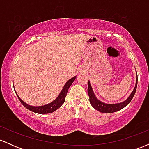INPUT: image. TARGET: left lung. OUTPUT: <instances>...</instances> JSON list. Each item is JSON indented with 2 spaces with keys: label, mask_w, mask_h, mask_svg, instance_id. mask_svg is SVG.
Segmentation results:
<instances>
[{
  "label": "left lung",
  "mask_w": 149,
  "mask_h": 149,
  "mask_svg": "<svg viewBox=\"0 0 149 149\" xmlns=\"http://www.w3.org/2000/svg\"><path fill=\"white\" fill-rule=\"evenodd\" d=\"M136 86H137V73H136V84H135L134 88L133 89L132 92H131L130 95L127 97V100L123 101V102H120L117 104H107L104 102H102L100 100L97 98L95 96V93H94L93 90L90 84V82L88 81V96L90 97V102L92 107L95 109L96 110L99 111L100 112L104 113H114L118 111L121 110L127 105L131 100H132L133 97H134L135 92L136 90Z\"/></svg>",
  "instance_id": "8db88e82"
}]
</instances>
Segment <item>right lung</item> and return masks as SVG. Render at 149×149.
<instances>
[{"label": "right lung", "mask_w": 149, "mask_h": 149, "mask_svg": "<svg viewBox=\"0 0 149 149\" xmlns=\"http://www.w3.org/2000/svg\"><path fill=\"white\" fill-rule=\"evenodd\" d=\"M76 76H74L73 77V78H71V79L68 80V81L66 83V84L64 85V88H63L62 90H61V92L59 93V96L53 101V102H51V103L46 104V105L39 106V107H33V106L29 105V104L25 103L24 101H22L21 100V98L18 96L17 94L16 93L17 96L20 102H21V103L23 104V105L27 109H29V110L31 111L36 113H39V114L50 113H52L55 111L56 110H57V109H59V107H61V106H62V104L64 103L65 97L66 96L68 90H69L70 86H71V84L73 83V81H74L75 79H76Z\"/></svg>", "instance_id": "add662e5"}]
</instances>
